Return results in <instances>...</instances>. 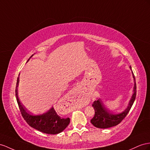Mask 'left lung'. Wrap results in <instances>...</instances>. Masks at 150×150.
I'll use <instances>...</instances> for the list:
<instances>
[{"mask_svg":"<svg viewBox=\"0 0 150 150\" xmlns=\"http://www.w3.org/2000/svg\"><path fill=\"white\" fill-rule=\"evenodd\" d=\"M130 70H132L131 67H130ZM132 77L134 79V86L133 89V94L129 105L127 108L120 113L113 114L110 112V111L105 106L104 103L101 99L98 98L94 101L93 106L95 110V115L94 117L91 119V122L94 127L100 129H107L112 127L120 124L126 115H127L130 108L135 101L136 96V80L133 72L132 71Z\"/></svg>","mask_w":150,"mask_h":150,"instance_id":"obj_1","label":"left lung"}]
</instances>
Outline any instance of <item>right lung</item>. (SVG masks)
Instances as JSON below:
<instances>
[{"instance_id": "right-lung-1", "label": "right lung", "mask_w": 150, "mask_h": 150, "mask_svg": "<svg viewBox=\"0 0 150 150\" xmlns=\"http://www.w3.org/2000/svg\"><path fill=\"white\" fill-rule=\"evenodd\" d=\"M33 56V54L30 56L27 62ZM19 82H20V80L18 76L16 86V100L23 117L30 127L42 132L48 134H59L67 128V127L70 124V118L60 117V116L57 114L53 107L49 109L47 112L40 115H33L26 112L18 98V87L19 86Z\"/></svg>"}]
</instances>
